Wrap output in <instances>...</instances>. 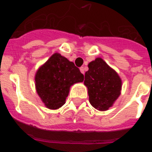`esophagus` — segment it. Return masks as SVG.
Listing matches in <instances>:
<instances>
[{
  "mask_svg": "<svg viewBox=\"0 0 152 152\" xmlns=\"http://www.w3.org/2000/svg\"><path fill=\"white\" fill-rule=\"evenodd\" d=\"M80 72L82 73V74H85V68H84V66H81L80 68Z\"/></svg>",
  "mask_w": 152,
  "mask_h": 152,
  "instance_id": "1",
  "label": "esophagus"
}]
</instances>
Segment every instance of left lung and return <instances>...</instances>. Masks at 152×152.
I'll return each instance as SVG.
<instances>
[{
  "label": "left lung",
  "instance_id": "1",
  "mask_svg": "<svg viewBox=\"0 0 152 152\" xmlns=\"http://www.w3.org/2000/svg\"><path fill=\"white\" fill-rule=\"evenodd\" d=\"M88 66L84 84L88 88L89 102L99 111H107L121 94V79L101 58L90 62Z\"/></svg>",
  "mask_w": 152,
  "mask_h": 152
}]
</instances>
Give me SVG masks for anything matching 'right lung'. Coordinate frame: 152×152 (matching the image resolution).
Listing matches in <instances>:
<instances>
[{"instance_id": "add662e5", "label": "right lung", "mask_w": 152, "mask_h": 152, "mask_svg": "<svg viewBox=\"0 0 152 152\" xmlns=\"http://www.w3.org/2000/svg\"><path fill=\"white\" fill-rule=\"evenodd\" d=\"M83 80L84 75L79 68L58 53L40 66L35 76L38 95L47 108L52 110L64 105L70 87Z\"/></svg>"}]
</instances>
